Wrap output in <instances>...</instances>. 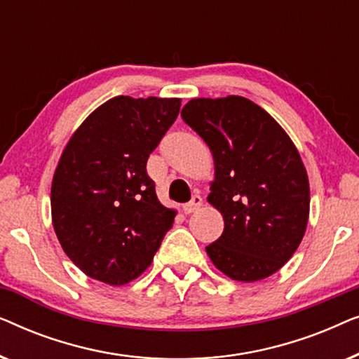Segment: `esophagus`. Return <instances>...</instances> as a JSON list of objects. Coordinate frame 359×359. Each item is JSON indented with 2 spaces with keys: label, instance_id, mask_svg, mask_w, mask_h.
I'll return each instance as SVG.
<instances>
[{
  "label": "esophagus",
  "instance_id": "obj_1",
  "mask_svg": "<svg viewBox=\"0 0 359 359\" xmlns=\"http://www.w3.org/2000/svg\"><path fill=\"white\" fill-rule=\"evenodd\" d=\"M201 205H203V198H201L199 194H196V196H193V199H191L188 204L183 205V210H184V214H193L201 208Z\"/></svg>",
  "mask_w": 359,
  "mask_h": 359
}]
</instances>
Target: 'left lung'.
<instances>
[{"label": "left lung", "instance_id": "1", "mask_svg": "<svg viewBox=\"0 0 359 359\" xmlns=\"http://www.w3.org/2000/svg\"><path fill=\"white\" fill-rule=\"evenodd\" d=\"M181 117L214 158L208 203L224 217V232L205 247L210 262L233 281L271 276L307 229L311 189L299 150L263 107L243 96L194 97Z\"/></svg>", "mask_w": 359, "mask_h": 359}]
</instances>
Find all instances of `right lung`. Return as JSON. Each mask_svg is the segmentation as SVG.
<instances>
[{
	"mask_svg": "<svg viewBox=\"0 0 359 359\" xmlns=\"http://www.w3.org/2000/svg\"><path fill=\"white\" fill-rule=\"evenodd\" d=\"M180 107V97L116 96L67 142L52 178V224L86 276L109 286L134 281L173 227L176 210L156 198L147 160Z\"/></svg>",
	"mask_w": 359,
	"mask_h": 359,
	"instance_id": "right-lung-1",
	"label": "right lung"
}]
</instances>
